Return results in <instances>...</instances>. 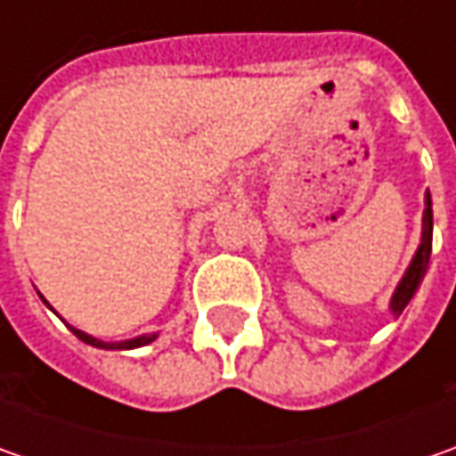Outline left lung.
Returning <instances> with one entry per match:
<instances>
[{
	"label": "left lung",
	"mask_w": 456,
	"mask_h": 456,
	"mask_svg": "<svg viewBox=\"0 0 456 456\" xmlns=\"http://www.w3.org/2000/svg\"><path fill=\"white\" fill-rule=\"evenodd\" d=\"M427 208H424V225H421V243L413 254L409 269L403 273V279L398 281V287L394 291V299H391V312L395 317L406 309V305L411 302V297L419 289L424 273L429 269V256H431V231H434V216H431V195L427 192Z\"/></svg>",
	"instance_id": "8db88e82"
}]
</instances>
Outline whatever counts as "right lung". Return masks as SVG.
Returning <instances> with one entry per match:
<instances>
[{"label": "right lung", "instance_id": "right-lung-1", "mask_svg": "<svg viewBox=\"0 0 456 456\" xmlns=\"http://www.w3.org/2000/svg\"><path fill=\"white\" fill-rule=\"evenodd\" d=\"M45 302V299H43ZM47 305V302H45ZM70 332L83 340L86 345H94V347H101V350H134V347H144V345H150L157 335H142V338H134V340H121V342H103L94 338V335H88V332H83V330H76V327H70Z\"/></svg>", "mask_w": 456, "mask_h": 456}]
</instances>
